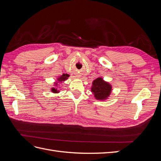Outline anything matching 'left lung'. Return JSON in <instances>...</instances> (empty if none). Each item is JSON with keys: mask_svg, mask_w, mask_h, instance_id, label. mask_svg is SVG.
<instances>
[{"mask_svg": "<svg viewBox=\"0 0 161 161\" xmlns=\"http://www.w3.org/2000/svg\"><path fill=\"white\" fill-rule=\"evenodd\" d=\"M91 91L97 100H105L110 95L111 86L102 78H97L92 82Z\"/></svg>", "mask_w": 161, "mask_h": 161, "instance_id": "8db88e82", "label": "left lung"}]
</instances>
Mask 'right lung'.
Instances as JSON below:
<instances>
[{
  "mask_svg": "<svg viewBox=\"0 0 161 161\" xmlns=\"http://www.w3.org/2000/svg\"><path fill=\"white\" fill-rule=\"evenodd\" d=\"M69 77V75L63 74L62 76H60V77H58V79H57V80H58V82H62V81L66 80ZM54 86H58V82H55V85ZM52 92H54V93H57V92H59V91L58 90V89H55V88H53H53H52Z\"/></svg>",
  "mask_w": 161,
  "mask_h": 161,
  "instance_id": "add662e5",
  "label": "right lung"
}]
</instances>
